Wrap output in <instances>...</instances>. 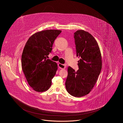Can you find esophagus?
Returning a JSON list of instances; mask_svg holds the SVG:
<instances>
[{
  "label": "esophagus",
  "mask_w": 123,
  "mask_h": 123,
  "mask_svg": "<svg viewBox=\"0 0 123 123\" xmlns=\"http://www.w3.org/2000/svg\"><path fill=\"white\" fill-rule=\"evenodd\" d=\"M58 66L61 69H65L66 68V65L64 64H62L61 63H59L58 64Z\"/></svg>",
  "instance_id": "esophagus-1"
}]
</instances>
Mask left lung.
Returning a JSON list of instances; mask_svg holds the SVG:
<instances>
[{
  "instance_id": "left-lung-1",
  "label": "left lung",
  "mask_w": 123,
  "mask_h": 123,
  "mask_svg": "<svg viewBox=\"0 0 123 123\" xmlns=\"http://www.w3.org/2000/svg\"><path fill=\"white\" fill-rule=\"evenodd\" d=\"M74 34L76 55L80 58L79 70L76 72L68 67L65 86L71 96L81 97L88 94L96 83L102 68V58L98 43L90 34L80 30Z\"/></svg>"
}]
</instances>
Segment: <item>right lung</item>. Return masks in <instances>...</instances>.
I'll return each mask as SVG.
<instances>
[{"label": "right lung", "instance_id": "add662e5", "mask_svg": "<svg viewBox=\"0 0 123 123\" xmlns=\"http://www.w3.org/2000/svg\"><path fill=\"white\" fill-rule=\"evenodd\" d=\"M62 31L46 30L36 33L27 40L21 57L22 68L30 86L37 92L47 90L56 74L57 63L48 59L54 40Z\"/></svg>", "mask_w": 123, "mask_h": 123}]
</instances>
